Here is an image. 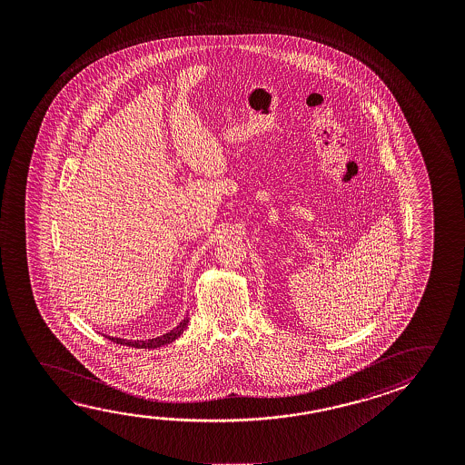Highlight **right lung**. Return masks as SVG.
Here are the masks:
<instances>
[{
  "instance_id": "obj_1",
  "label": "right lung",
  "mask_w": 465,
  "mask_h": 465,
  "mask_svg": "<svg viewBox=\"0 0 465 465\" xmlns=\"http://www.w3.org/2000/svg\"><path fill=\"white\" fill-rule=\"evenodd\" d=\"M188 316L184 318L175 329H172L167 334L160 335V337H153V339H147V341H126V339H120V337H110L105 335L108 341H112L114 343H120V345H128V347H134V349H157L162 345H167V343L173 342L175 339H178L180 335L183 334L184 329L188 328Z\"/></svg>"
}]
</instances>
